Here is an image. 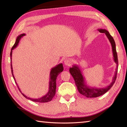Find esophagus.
<instances>
[{
  "label": "esophagus",
  "instance_id": "obj_1",
  "mask_svg": "<svg viewBox=\"0 0 127 127\" xmlns=\"http://www.w3.org/2000/svg\"><path fill=\"white\" fill-rule=\"evenodd\" d=\"M64 64L66 66H70L72 64V61L70 59H65L64 60Z\"/></svg>",
  "mask_w": 127,
  "mask_h": 127
}]
</instances>
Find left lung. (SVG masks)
Instances as JSON below:
<instances>
[{
  "instance_id": "8db88e82",
  "label": "left lung",
  "mask_w": 127,
  "mask_h": 127,
  "mask_svg": "<svg viewBox=\"0 0 127 127\" xmlns=\"http://www.w3.org/2000/svg\"><path fill=\"white\" fill-rule=\"evenodd\" d=\"M98 31H99L100 33H105L107 38H108L110 42L111 43L113 52V57H114V60L116 64H117L116 69V71L115 72V75L112 79V82L109 86L104 88H96L89 87V86L86 85L85 78L83 76L82 72L81 71L80 68L78 66V65H74L72 68L69 69L70 73L71 74L72 76L74 78L75 84H76L77 90L79 91L80 93L82 95L85 96L86 97H87V98H96V97L100 96L107 92L112 87V86L114 85L116 79L117 74L118 61L116 49V44L115 40L112 36L110 34L109 32L106 31V29H99Z\"/></svg>"
}]
</instances>
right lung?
<instances>
[{
  "label": "right lung",
  "mask_w": 127,
  "mask_h": 127,
  "mask_svg": "<svg viewBox=\"0 0 127 127\" xmlns=\"http://www.w3.org/2000/svg\"><path fill=\"white\" fill-rule=\"evenodd\" d=\"M26 34L23 33V34H21L20 35H18L17 37V39L16 40V42L15 43L14 45L13 46V47L11 48V52H10V57H11V72L12 74V76L14 79L16 83V85H17V83L16 82V80L15 78L14 77V75H13V69H12V50L15 48L17 46V45H18V43L20 42V39L22 38V37L23 36H25ZM63 64L61 63L58 64L57 65H56V66L53 67L52 69H51V70L50 71V79H49V88H48V91L47 93L46 94H45V95L42 96L41 97H40L39 98H37V99H33V98H29V97H28L27 96H26L25 94H24L21 92V91H20V89L19 88V87L17 85V87L19 91L21 92V93H22V95L25 97L26 98L31 100L34 101V102H47L48 101H50L52 100V99L55 96V94H56V79L57 78L58 75L61 73V72L63 71Z\"/></svg>",
  "instance_id": "add662e5"
}]
</instances>
